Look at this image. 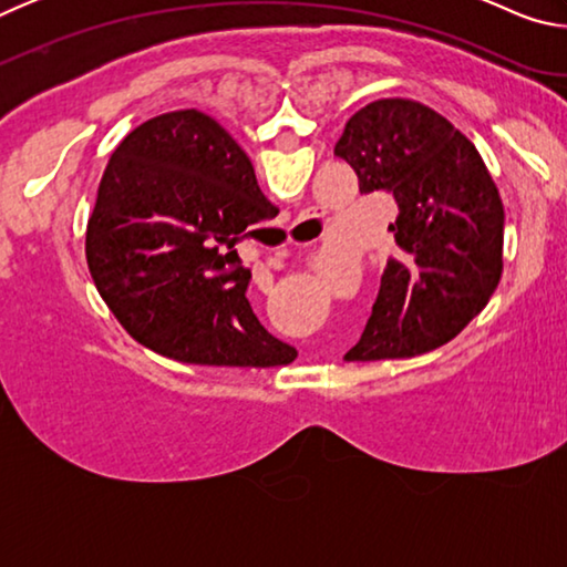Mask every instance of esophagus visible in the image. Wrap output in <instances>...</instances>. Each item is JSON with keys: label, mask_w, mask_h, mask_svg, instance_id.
I'll list each match as a JSON object with an SVG mask.
<instances>
[{"label": "esophagus", "mask_w": 567, "mask_h": 567, "mask_svg": "<svg viewBox=\"0 0 567 567\" xmlns=\"http://www.w3.org/2000/svg\"><path fill=\"white\" fill-rule=\"evenodd\" d=\"M257 282H260V280H257Z\"/></svg>", "instance_id": "1"}]
</instances>
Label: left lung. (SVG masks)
Wrapping results in <instances>:
<instances>
[{"instance_id":"1","label":"left lung","mask_w":567,"mask_h":567,"mask_svg":"<svg viewBox=\"0 0 567 567\" xmlns=\"http://www.w3.org/2000/svg\"><path fill=\"white\" fill-rule=\"evenodd\" d=\"M360 192H390L395 249L348 362L405 360L463 332L503 275L505 213L483 157L443 114L412 100L354 112L334 145Z\"/></svg>"}]
</instances>
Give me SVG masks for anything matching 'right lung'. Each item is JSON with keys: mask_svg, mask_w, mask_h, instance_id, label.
<instances>
[{"mask_svg": "<svg viewBox=\"0 0 567 567\" xmlns=\"http://www.w3.org/2000/svg\"><path fill=\"white\" fill-rule=\"evenodd\" d=\"M277 207L243 147L197 110L134 127L104 169L87 225V265L134 340L192 364L272 368L295 348L247 300L235 245Z\"/></svg>", "mask_w": 567, "mask_h": 567, "instance_id": "right-lung-1", "label": "right lung"}]
</instances>
